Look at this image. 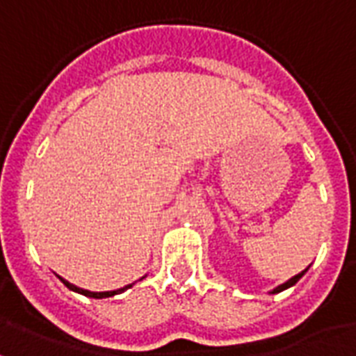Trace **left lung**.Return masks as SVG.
<instances>
[{
    "label": "left lung",
    "mask_w": 356,
    "mask_h": 356,
    "mask_svg": "<svg viewBox=\"0 0 356 356\" xmlns=\"http://www.w3.org/2000/svg\"><path fill=\"white\" fill-rule=\"evenodd\" d=\"M307 270H309V267L305 268V270H301V273H299V275H296V276H291L290 280H286V282L284 284H280V286H276L275 290H270L268 291V293H280V291H284V290H288V288H291V286H293V284L298 282L299 278H301V276L305 275Z\"/></svg>",
    "instance_id": "left-lung-1"
}]
</instances>
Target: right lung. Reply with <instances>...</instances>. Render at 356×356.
<instances>
[{
    "label": "right lung",
    "mask_w": 356,
    "mask_h": 356,
    "mask_svg": "<svg viewBox=\"0 0 356 356\" xmlns=\"http://www.w3.org/2000/svg\"><path fill=\"white\" fill-rule=\"evenodd\" d=\"M145 276H147V275H145ZM145 276H143V278H145ZM143 278H140V280H143ZM58 280L65 284L68 290L78 291V293H81V296H86V298H95V299L112 298V296H116V293H122V291H125V290H127V288H131L133 284H135V282L127 284V286H124V288H118V290H112V291H89V290H83V288H78V286H74V284H70V282H68V280H65V278H60V276H58Z\"/></svg>",
    "instance_id": "1"
}]
</instances>
